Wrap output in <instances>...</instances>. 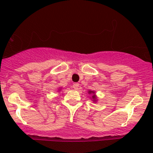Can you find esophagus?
Segmentation results:
<instances>
[{
	"mask_svg": "<svg viewBox=\"0 0 153 153\" xmlns=\"http://www.w3.org/2000/svg\"><path fill=\"white\" fill-rule=\"evenodd\" d=\"M73 87L75 90H78L79 88V83H78V82H75V83H74L73 85Z\"/></svg>",
	"mask_w": 153,
	"mask_h": 153,
	"instance_id": "34e87169",
	"label": "esophagus"
}]
</instances>
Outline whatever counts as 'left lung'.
<instances>
[{
  "label": "left lung",
  "instance_id": "left-lung-1",
  "mask_svg": "<svg viewBox=\"0 0 153 153\" xmlns=\"http://www.w3.org/2000/svg\"><path fill=\"white\" fill-rule=\"evenodd\" d=\"M88 94H94V95H93V96H92L93 101H96V95H95V92H94V91H88Z\"/></svg>",
  "mask_w": 153,
  "mask_h": 153
}]
</instances>
